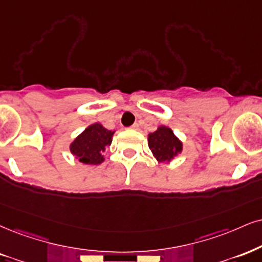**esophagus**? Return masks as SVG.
I'll list each match as a JSON object with an SVG mask.
<instances>
[{
    "label": "esophagus",
    "mask_w": 262,
    "mask_h": 262,
    "mask_svg": "<svg viewBox=\"0 0 262 262\" xmlns=\"http://www.w3.org/2000/svg\"><path fill=\"white\" fill-rule=\"evenodd\" d=\"M131 128L132 130H138V128H140V124H138V122H135V124L131 126Z\"/></svg>",
    "instance_id": "obj_1"
}]
</instances>
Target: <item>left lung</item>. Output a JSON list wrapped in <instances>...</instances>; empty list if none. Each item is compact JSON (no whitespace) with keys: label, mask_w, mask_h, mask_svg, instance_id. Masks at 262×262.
Segmentation results:
<instances>
[{"label":"left lung","mask_w":262,"mask_h":262,"mask_svg":"<svg viewBox=\"0 0 262 262\" xmlns=\"http://www.w3.org/2000/svg\"><path fill=\"white\" fill-rule=\"evenodd\" d=\"M148 146L160 163H169L182 151V142L167 126H159L157 131L148 135Z\"/></svg>","instance_id":"1"}]
</instances>
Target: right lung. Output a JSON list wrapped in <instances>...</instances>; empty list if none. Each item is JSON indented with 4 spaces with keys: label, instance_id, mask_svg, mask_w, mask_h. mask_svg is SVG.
Instances as JSON below:
<instances>
[{
    "label": "right lung",
    "instance_id": "1",
    "mask_svg": "<svg viewBox=\"0 0 262 262\" xmlns=\"http://www.w3.org/2000/svg\"><path fill=\"white\" fill-rule=\"evenodd\" d=\"M115 131L106 130L99 122L90 125L70 144V151L80 163L98 165L104 161L103 153L111 146Z\"/></svg>",
    "mask_w": 262,
    "mask_h": 262
}]
</instances>
